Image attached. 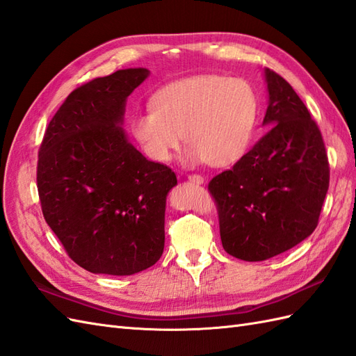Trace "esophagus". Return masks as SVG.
Listing matches in <instances>:
<instances>
[{
    "label": "esophagus",
    "mask_w": 356,
    "mask_h": 356,
    "mask_svg": "<svg viewBox=\"0 0 356 356\" xmlns=\"http://www.w3.org/2000/svg\"><path fill=\"white\" fill-rule=\"evenodd\" d=\"M187 178L192 181V183H195V184H202L204 183V177L199 175V173H190Z\"/></svg>",
    "instance_id": "obj_1"
}]
</instances>
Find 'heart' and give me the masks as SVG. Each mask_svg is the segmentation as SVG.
<instances>
[{
    "instance_id": "b5f03b06",
    "label": "heart",
    "mask_w": 356,
    "mask_h": 356,
    "mask_svg": "<svg viewBox=\"0 0 356 356\" xmlns=\"http://www.w3.org/2000/svg\"><path fill=\"white\" fill-rule=\"evenodd\" d=\"M258 111L257 93L243 78L193 75L155 90L149 107L129 119V131L155 163L172 159L183 133L190 161L228 166L248 151Z\"/></svg>"
}]
</instances>
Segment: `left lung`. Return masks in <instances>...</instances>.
<instances>
[{
	"label": "left lung",
	"instance_id": "8db88e82",
	"mask_svg": "<svg viewBox=\"0 0 356 356\" xmlns=\"http://www.w3.org/2000/svg\"><path fill=\"white\" fill-rule=\"evenodd\" d=\"M272 127L243 157L208 183L222 246L245 261H263L313 234L329 188L322 133L291 86L266 69Z\"/></svg>",
	"mask_w": 356,
	"mask_h": 356
}]
</instances>
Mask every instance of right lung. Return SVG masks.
<instances>
[{
	"label": "right lung",
	"mask_w": 356,
	"mask_h": 356,
	"mask_svg": "<svg viewBox=\"0 0 356 356\" xmlns=\"http://www.w3.org/2000/svg\"><path fill=\"white\" fill-rule=\"evenodd\" d=\"M148 69L93 78L67 95L40 143L43 218L66 254L92 273L133 275L164 249V210L177 175L127 140L125 101Z\"/></svg>",
	"instance_id": "right-lung-1"
}]
</instances>
